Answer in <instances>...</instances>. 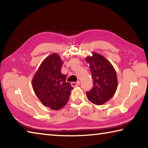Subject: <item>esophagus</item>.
I'll list each match as a JSON object with an SVG mask.
<instances>
[{"mask_svg":"<svg viewBox=\"0 0 148 148\" xmlns=\"http://www.w3.org/2000/svg\"><path fill=\"white\" fill-rule=\"evenodd\" d=\"M80 84V82H72L71 85L72 87H76V86H78Z\"/></svg>","mask_w":148,"mask_h":148,"instance_id":"1","label":"esophagus"}]
</instances>
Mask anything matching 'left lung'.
I'll return each mask as SVG.
<instances>
[{
  "label": "left lung",
  "instance_id": "obj_1",
  "mask_svg": "<svg viewBox=\"0 0 148 148\" xmlns=\"http://www.w3.org/2000/svg\"><path fill=\"white\" fill-rule=\"evenodd\" d=\"M86 61L93 79V87L86 92L87 99L92 103L102 105L114 96L117 88V77L113 65L100 53L92 52Z\"/></svg>",
  "mask_w": 148,
  "mask_h": 148
}]
</instances>
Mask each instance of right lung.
<instances>
[{
  "label": "right lung",
  "instance_id": "obj_1",
  "mask_svg": "<svg viewBox=\"0 0 148 148\" xmlns=\"http://www.w3.org/2000/svg\"><path fill=\"white\" fill-rule=\"evenodd\" d=\"M63 64L58 54L52 53L44 59L32 79L35 94L43 105L53 110L61 109L66 104L74 88L66 82L61 73Z\"/></svg>",
  "mask_w": 148,
  "mask_h": 148
}]
</instances>
